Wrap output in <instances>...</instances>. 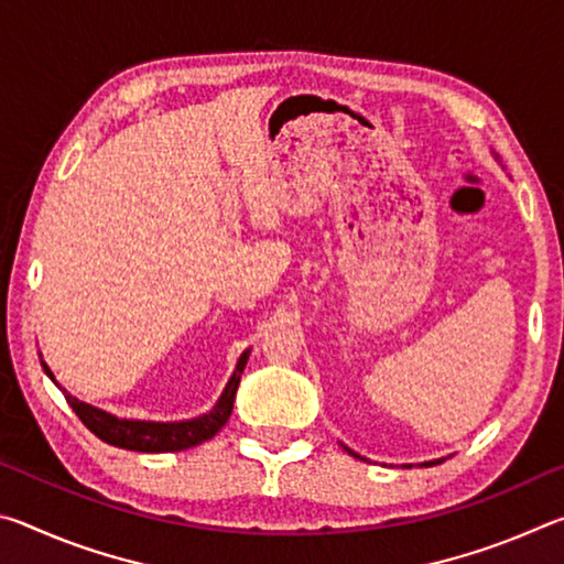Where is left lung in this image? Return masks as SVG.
Listing matches in <instances>:
<instances>
[{
	"mask_svg": "<svg viewBox=\"0 0 564 564\" xmlns=\"http://www.w3.org/2000/svg\"><path fill=\"white\" fill-rule=\"evenodd\" d=\"M343 451H348V455H352V457H360L358 453H352L350 447H346L343 445ZM360 460H366V457H360ZM437 463H443V457H437V460H427V463H420V467H431V465H437ZM403 467H410V465H403Z\"/></svg>",
	"mask_w": 564,
	"mask_h": 564,
	"instance_id": "8db88e82",
	"label": "left lung"
}]
</instances>
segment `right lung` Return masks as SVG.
Here are the masks:
<instances>
[{"instance_id":"right-lung-1","label":"right lung","mask_w":564,"mask_h":564,"mask_svg":"<svg viewBox=\"0 0 564 564\" xmlns=\"http://www.w3.org/2000/svg\"><path fill=\"white\" fill-rule=\"evenodd\" d=\"M248 356H251V348H246L241 356H238L236 368L231 378H228L224 393L218 395L216 405L208 410V413L196 415L191 420H166V423H161V420L119 417L97 405L84 403V400L74 398L69 390L56 383L54 373L44 360H42V368L44 373L54 380V386H59L66 403L72 405V410L79 415L82 423L87 425L99 441L123 447V451H137V453H178V451H188V447H196L206 441H212V437L226 425V420L234 410L236 390H238V383H241V373L248 362Z\"/></svg>"}]
</instances>
